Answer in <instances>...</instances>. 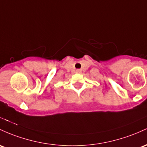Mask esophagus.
<instances>
[{
    "label": "esophagus",
    "mask_w": 147,
    "mask_h": 147,
    "mask_svg": "<svg viewBox=\"0 0 147 147\" xmlns=\"http://www.w3.org/2000/svg\"><path fill=\"white\" fill-rule=\"evenodd\" d=\"M77 72H81V70H77Z\"/></svg>",
    "instance_id": "obj_1"
}]
</instances>
